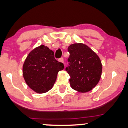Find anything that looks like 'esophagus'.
Wrapping results in <instances>:
<instances>
[{"label":"esophagus","mask_w":128,"mask_h":128,"mask_svg":"<svg viewBox=\"0 0 128 128\" xmlns=\"http://www.w3.org/2000/svg\"><path fill=\"white\" fill-rule=\"evenodd\" d=\"M58 61H60V62L64 63V59H63V58H60L58 60Z\"/></svg>","instance_id":"1"}]
</instances>
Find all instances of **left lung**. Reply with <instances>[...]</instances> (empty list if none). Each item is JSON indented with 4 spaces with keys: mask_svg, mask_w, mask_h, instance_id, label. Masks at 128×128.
Instances as JSON below:
<instances>
[{
    "mask_svg": "<svg viewBox=\"0 0 128 128\" xmlns=\"http://www.w3.org/2000/svg\"><path fill=\"white\" fill-rule=\"evenodd\" d=\"M69 66L66 70L70 76V83L74 90L86 93L99 82L102 65L98 56L86 45L76 43L68 47Z\"/></svg>",
    "mask_w": 128,
    "mask_h": 128,
    "instance_id": "8db88e82",
    "label": "left lung"
}]
</instances>
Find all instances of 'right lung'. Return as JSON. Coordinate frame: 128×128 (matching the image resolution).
<instances>
[{
	"instance_id": "add662e5",
	"label": "right lung",
	"mask_w": 128,
	"mask_h": 128,
	"mask_svg": "<svg viewBox=\"0 0 128 128\" xmlns=\"http://www.w3.org/2000/svg\"><path fill=\"white\" fill-rule=\"evenodd\" d=\"M64 66L54 58V52L44 45L29 53L23 65V76L27 85L37 93L52 88L59 71Z\"/></svg>"
}]
</instances>
